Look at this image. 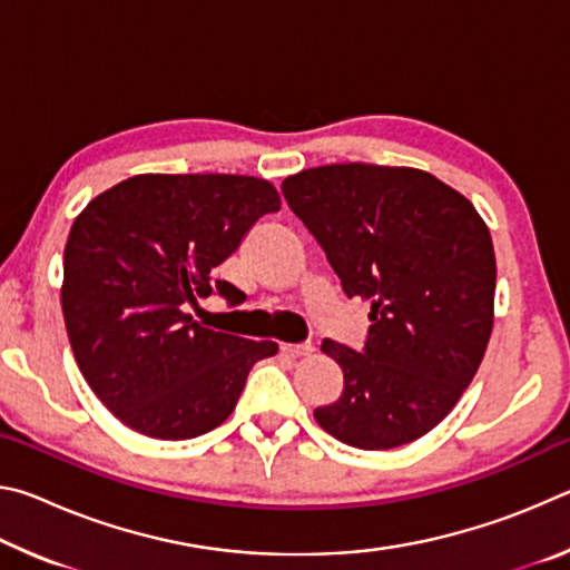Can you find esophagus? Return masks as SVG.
I'll return each mask as SVG.
<instances>
[{
  "mask_svg": "<svg viewBox=\"0 0 570 570\" xmlns=\"http://www.w3.org/2000/svg\"><path fill=\"white\" fill-rule=\"evenodd\" d=\"M282 352L286 356H292V360H296V356H308V354H312L314 346H312V342H306V344H282Z\"/></svg>",
  "mask_w": 570,
  "mask_h": 570,
  "instance_id": "obj_1",
  "label": "esophagus"
}]
</instances>
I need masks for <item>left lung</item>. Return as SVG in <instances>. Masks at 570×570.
Wrapping results in <instances>:
<instances>
[{
    "mask_svg": "<svg viewBox=\"0 0 570 570\" xmlns=\"http://www.w3.org/2000/svg\"><path fill=\"white\" fill-rule=\"evenodd\" d=\"M344 294L370 302L364 350L324 340L342 397L314 420L344 445L392 450L448 417L495 320V250L475 206L420 168L332 163L282 183Z\"/></svg>",
    "mask_w": 570,
    "mask_h": 570,
    "instance_id": "1",
    "label": "left lung"
}]
</instances>
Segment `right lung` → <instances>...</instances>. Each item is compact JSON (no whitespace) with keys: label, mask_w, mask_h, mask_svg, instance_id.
Wrapping results in <instances>:
<instances>
[{"label":"right lung","mask_w":570,"mask_h":570,"mask_svg":"<svg viewBox=\"0 0 570 570\" xmlns=\"http://www.w3.org/2000/svg\"><path fill=\"white\" fill-rule=\"evenodd\" d=\"M282 208L264 178L142 173L92 198L65 246L62 314L85 382L140 435L190 440L234 412L276 342L206 330L186 312L214 292V268ZM228 304L244 294L216 282Z\"/></svg>","instance_id":"add662e5"}]
</instances>
